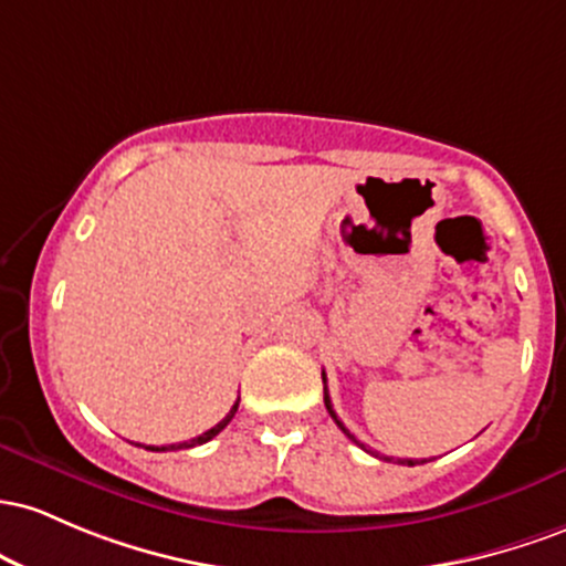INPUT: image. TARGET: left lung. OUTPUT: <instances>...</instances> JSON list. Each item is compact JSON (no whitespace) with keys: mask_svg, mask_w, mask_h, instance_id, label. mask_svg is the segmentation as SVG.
<instances>
[{"mask_svg":"<svg viewBox=\"0 0 566 566\" xmlns=\"http://www.w3.org/2000/svg\"><path fill=\"white\" fill-rule=\"evenodd\" d=\"M323 401H326V409H328V415H332V420H334L336 424H339V430H342V433H345L347 438H350L353 443H358L360 449H366L364 443H360L358 438H355V436L350 433V430H347L345 424H342L339 417H336V411H334V406H332V396H328V387H326V374H323ZM366 452H371V449H366ZM387 460H390V457H387ZM398 462H403V465H417V460H398ZM422 462H424V460H422Z\"/></svg>","mask_w":566,"mask_h":566,"instance_id":"8db88e82","label":"left lung"}]
</instances>
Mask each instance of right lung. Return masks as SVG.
I'll return each instance as SVG.
<instances>
[{
	"label": "right lung",
	"instance_id": "right-lung-1",
	"mask_svg": "<svg viewBox=\"0 0 566 566\" xmlns=\"http://www.w3.org/2000/svg\"><path fill=\"white\" fill-rule=\"evenodd\" d=\"M238 403L240 401H234V406L230 409V415L224 417V420L221 422H216L211 430H206V433H200V436H195V438H189V441H181V443H168V447H146L149 449V452H176V449H192V447H200V443H206V441H211L213 436H219L221 430L227 428V424L232 422V417H234V411H238Z\"/></svg>",
	"mask_w": 566,
	"mask_h": 566
}]
</instances>
